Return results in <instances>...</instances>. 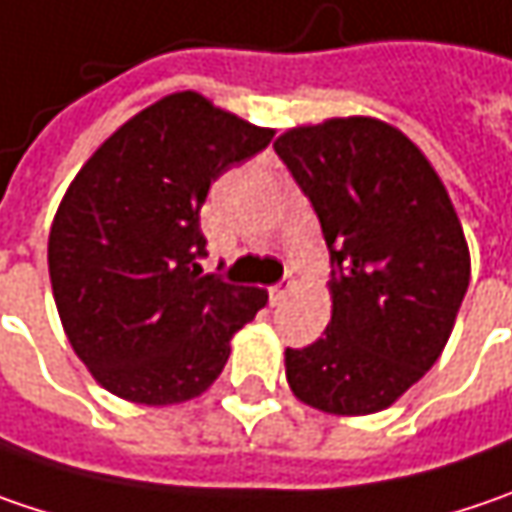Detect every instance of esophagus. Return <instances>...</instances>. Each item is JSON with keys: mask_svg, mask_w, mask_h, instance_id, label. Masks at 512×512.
<instances>
[{"mask_svg": "<svg viewBox=\"0 0 512 512\" xmlns=\"http://www.w3.org/2000/svg\"><path fill=\"white\" fill-rule=\"evenodd\" d=\"M289 289H292V281H286V284L269 286V304H281L286 295H289Z\"/></svg>", "mask_w": 512, "mask_h": 512, "instance_id": "esophagus-1", "label": "esophagus"}]
</instances>
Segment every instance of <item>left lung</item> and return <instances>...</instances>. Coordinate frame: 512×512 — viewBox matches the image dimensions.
I'll return each mask as SVG.
<instances>
[{"label":"left lung","instance_id":"8db88e82","mask_svg":"<svg viewBox=\"0 0 512 512\" xmlns=\"http://www.w3.org/2000/svg\"><path fill=\"white\" fill-rule=\"evenodd\" d=\"M275 153L321 223L333 295L324 336L286 347L289 388L327 414L382 411L452 333L469 286L464 228L426 156L382 121L298 127Z\"/></svg>","mask_w":512,"mask_h":512}]
</instances>
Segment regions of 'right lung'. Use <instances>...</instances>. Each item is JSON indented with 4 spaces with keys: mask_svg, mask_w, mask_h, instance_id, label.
Masks as SVG:
<instances>
[{
    "mask_svg": "<svg viewBox=\"0 0 512 512\" xmlns=\"http://www.w3.org/2000/svg\"><path fill=\"white\" fill-rule=\"evenodd\" d=\"M272 136L179 92L130 118L75 176L48 234V272L66 336L106 391L170 406L220 376L266 289L205 275L199 208Z\"/></svg>",
    "mask_w": 512,
    "mask_h": 512,
    "instance_id": "right-lung-1",
    "label": "right lung"
}]
</instances>
